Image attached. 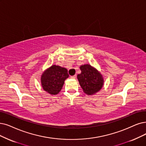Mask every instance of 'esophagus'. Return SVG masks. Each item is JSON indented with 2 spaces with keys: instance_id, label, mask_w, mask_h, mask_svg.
I'll list each match as a JSON object with an SVG mask.
<instances>
[{
  "instance_id": "34e87169",
  "label": "esophagus",
  "mask_w": 146,
  "mask_h": 146,
  "mask_svg": "<svg viewBox=\"0 0 146 146\" xmlns=\"http://www.w3.org/2000/svg\"><path fill=\"white\" fill-rule=\"evenodd\" d=\"M75 77H76V75H72V76H71L70 77V78H71V79H75Z\"/></svg>"
}]
</instances>
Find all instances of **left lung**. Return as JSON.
<instances>
[{
  "mask_svg": "<svg viewBox=\"0 0 146 146\" xmlns=\"http://www.w3.org/2000/svg\"><path fill=\"white\" fill-rule=\"evenodd\" d=\"M81 73L77 75L79 83L84 93L93 95L102 87L104 80L102 75L90 65L80 66Z\"/></svg>",
  "mask_w": 146,
  "mask_h": 146,
  "instance_id": "1",
  "label": "left lung"
}]
</instances>
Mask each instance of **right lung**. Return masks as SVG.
<instances>
[{
    "mask_svg": "<svg viewBox=\"0 0 146 146\" xmlns=\"http://www.w3.org/2000/svg\"><path fill=\"white\" fill-rule=\"evenodd\" d=\"M69 77L66 68L53 65L42 74L41 84L43 89L51 95H56L61 90L64 81Z\"/></svg>",
    "mask_w": 146,
    "mask_h": 146,
    "instance_id": "add662e5",
    "label": "right lung"
}]
</instances>
